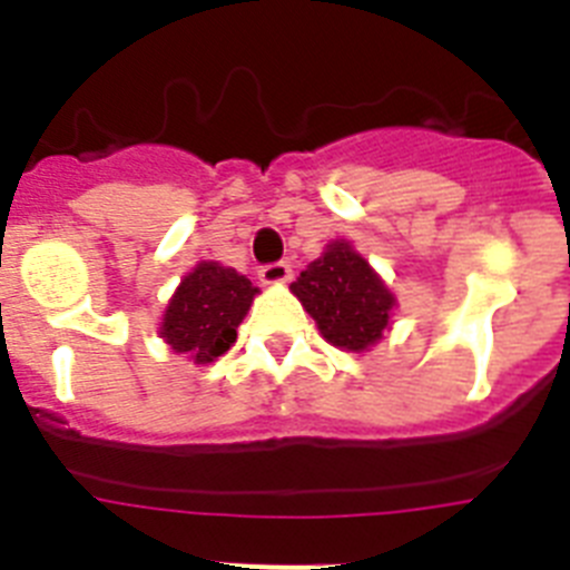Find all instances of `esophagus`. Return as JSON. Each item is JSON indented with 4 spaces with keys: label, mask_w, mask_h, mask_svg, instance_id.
Instances as JSON below:
<instances>
[{
    "label": "esophagus",
    "mask_w": 570,
    "mask_h": 570,
    "mask_svg": "<svg viewBox=\"0 0 570 570\" xmlns=\"http://www.w3.org/2000/svg\"><path fill=\"white\" fill-rule=\"evenodd\" d=\"M259 279L265 285H279V282L291 279V265L288 262H268V265H262L259 268Z\"/></svg>",
    "instance_id": "1"
}]
</instances>
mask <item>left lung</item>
<instances>
[{
  "instance_id": "left-lung-1",
  "label": "left lung",
  "mask_w": 570,
  "mask_h": 570,
  "mask_svg": "<svg viewBox=\"0 0 570 570\" xmlns=\"http://www.w3.org/2000/svg\"><path fill=\"white\" fill-rule=\"evenodd\" d=\"M291 291L331 345L356 354L382 340L396 305L394 294L347 242H331L328 250L302 271Z\"/></svg>"
}]
</instances>
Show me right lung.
Masks as SVG:
<instances>
[{"instance_id":"right-lung-1","label":"right lung","mask_w":570,"mask_h":570,"mask_svg":"<svg viewBox=\"0 0 570 570\" xmlns=\"http://www.w3.org/2000/svg\"><path fill=\"white\" fill-rule=\"evenodd\" d=\"M254 294L259 288L234 268L199 262L168 302L159 334L176 354H188L196 365L214 362L236 342V328Z\"/></svg>"}]
</instances>
